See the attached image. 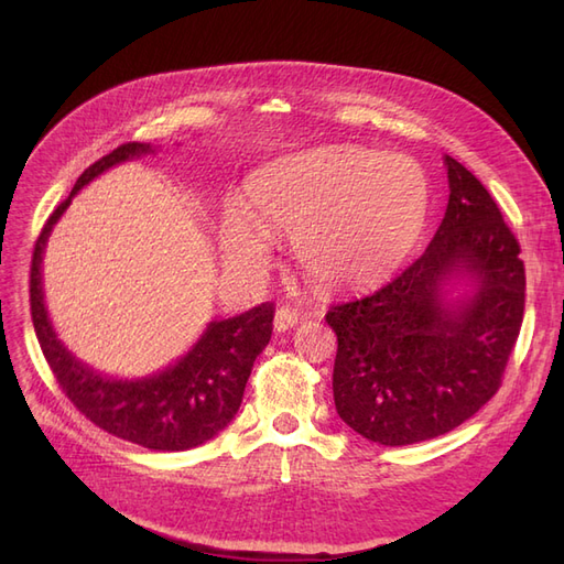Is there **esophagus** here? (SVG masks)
<instances>
[{
	"label": "esophagus",
	"mask_w": 564,
	"mask_h": 564,
	"mask_svg": "<svg viewBox=\"0 0 564 564\" xmlns=\"http://www.w3.org/2000/svg\"><path fill=\"white\" fill-rule=\"evenodd\" d=\"M299 319H301V315H299L296 308H292V305H280L278 313H275V329L278 332L292 329V327H296Z\"/></svg>",
	"instance_id": "1"
}]
</instances>
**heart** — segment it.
Segmentation results:
<instances>
[{
    "instance_id": "heart-1",
    "label": "heart",
    "mask_w": 564,
    "mask_h": 564,
    "mask_svg": "<svg viewBox=\"0 0 564 564\" xmlns=\"http://www.w3.org/2000/svg\"><path fill=\"white\" fill-rule=\"evenodd\" d=\"M249 212L220 218L228 261L251 265L265 230L296 232V256L322 284L377 280L409 251L429 214V181L400 152L317 150L265 166L247 187Z\"/></svg>"
}]
</instances>
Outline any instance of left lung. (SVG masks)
I'll list each match as a JSON object with an SVG mask.
<instances>
[{
	"label": "left lung",
	"mask_w": 564,
	"mask_h": 564,
	"mask_svg": "<svg viewBox=\"0 0 564 564\" xmlns=\"http://www.w3.org/2000/svg\"><path fill=\"white\" fill-rule=\"evenodd\" d=\"M449 204L414 263L373 292L336 303L334 404L355 433L386 447L454 431L501 388L524 315L520 242L464 164L445 155ZM454 274L476 282L445 304Z\"/></svg>",
	"instance_id": "obj_1"
}]
</instances>
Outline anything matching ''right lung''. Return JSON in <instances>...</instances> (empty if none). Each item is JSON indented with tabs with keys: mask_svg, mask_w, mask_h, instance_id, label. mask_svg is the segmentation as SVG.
Returning <instances> with one entry per match:
<instances>
[{
	"mask_svg": "<svg viewBox=\"0 0 564 564\" xmlns=\"http://www.w3.org/2000/svg\"><path fill=\"white\" fill-rule=\"evenodd\" d=\"M152 152L150 143H124L100 158L77 178L73 193L46 218L30 265V313L46 362L61 390L98 429L155 452H185L218 435L242 404L256 357L272 334L275 305L212 322L181 360L139 381L106 379L65 350L51 327L42 294V253L51 228L84 185L110 166Z\"/></svg>",
	"mask_w": 564,
	"mask_h": 564,
	"instance_id": "obj_1",
	"label": "right lung"
}]
</instances>
